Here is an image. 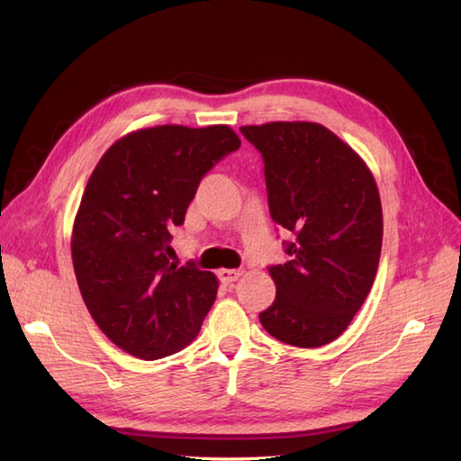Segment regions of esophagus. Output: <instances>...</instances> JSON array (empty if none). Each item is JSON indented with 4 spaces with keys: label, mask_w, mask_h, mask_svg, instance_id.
Wrapping results in <instances>:
<instances>
[{
    "label": "esophagus",
    "mask_w": 461,
    "mask_h": 461,
    "mask_svg": "<svg viewBox=\"0 0 461 461\" xmlns=\"http://www.w3.org/2000/svg\"><path fill=\"white\" fill-rule=\"evenodd\" d=\"M220 281L223 285H231V283H236L241 277V271L240 269H220L218 271Z\"/></svg>",
    "instance_id": "esophagus-1"
}]
</instances>
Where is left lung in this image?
Listing matches in <instances>:
<instances>
[{
    "instance_id": "obj_1",
    "label": "left lung",
    "mask_w": 461,
    "mask_h": 461,
    "mask_svg": "<svg viewBox=\"0 0 461 461\" xmlns=\"http://www.w3.org/2000/svg\"><path fill=\"white\" fill-rule=\"evenodd\" d=\"M266 162L271 220L295 233L291 259L269 267L277 295L259 321L271 337L315 348L340 337L376 277L382 205L366 162L327 126H241Z\"/></svg>"
}]
</instances>
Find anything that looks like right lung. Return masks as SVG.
<instances>
[{"mask_svg": "<svg viewBox=\"0 0 461 461\" xmlns=\"http://www.w3.org/2000/svg\"><path fill=\"white\" fill-rule=\"evenodd\" d=\"M240 136L228 124H158L116 140L95 166L71 233L75 277L93 321L129 355L156 360L195 339L218 277L170 261L202 176Z\"/></svg>", "mask_w": 461, "mask_h": 461, "instance_id": "add662e5", "label": "right lung"}]
</instances>
